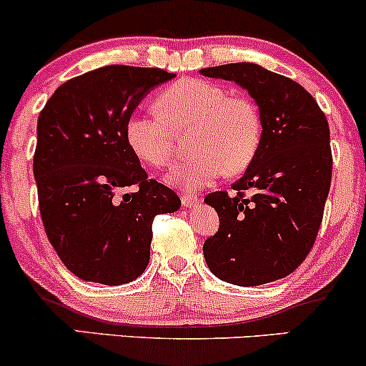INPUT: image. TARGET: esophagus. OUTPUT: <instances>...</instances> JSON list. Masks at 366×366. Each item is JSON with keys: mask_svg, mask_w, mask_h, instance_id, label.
<instances>
[{"mask_svg": "<svg viewBox=\"0 0 366 366\" xmlns=\"http://www.w3.org/2000/svg\"><path fill=\"white\" fill-rule=\"evenodd\" d=\"M180 203H182L184 208H191V207H196L197 203H199V197L194 196V194H180Z\"/></svg>", "mask_w": 366, "mask_h": 366, "instance_id": "1", "label": "esophagus"}]
</instances>
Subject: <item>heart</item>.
<instances>
[{"instance_id": "heart-1", "label": "heart", "mask_w": 366, "mask_h": 366, "mask_svg": "<svg viewBox=\"0 0 366 366\" xmlns=\"http://www.w3.org/2000/svg\"><path fill=\"white\" fill-rule=\"evenodd\" d=\"M158 112H134L125 122V139L137 158L167 167L177 153L174 130L189 132L194 153L170 172L172 184L194 189L237 175L253 163L263 139V119L249 96L229 94L203 79H182L157 98Z\"/></svg>"}]
</instances>
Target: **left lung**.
Here are the masks:
<instances>
[{
    "label": "left lung",
    "instance_id": "8db88e82",
    "mask_svg": "<svg viewBox=\"0 0 366 366\" xmlns=\"http://www.w3.org/2000/svg\"><path fill=\"white\" fill-rule=\"evenodd\" d=\"M199 72L244 87L263 119L262 146L232 194L204 197L220 218L204 259L218 279L242 287L284 279L305 262L322 225L332 180L329 122L303 86L256 63Z\"/></svg>",
    "mask_w": 366,
    "mask_h": 366
}]
</instances>
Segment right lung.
<instances>
[{"label":"right lung","mask_w":366,"mask_h":366,"mask_svg":"<svg viewBox=\"0 0 366 366\" xmlns=\"http://www.w3.org/2000/svg\"><path fill=\"white\" fill-rule=\"evenodd\" d=\"M175 74L108 65L61 84L37 119L34 179L49 242L79 279L136 280L149 262L153 220L179 196L148 179L125 139L141 99ZM134 187V192L127 191Z\"/></svg>","instance_id":"right-lung-1"}]
</instances>
